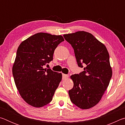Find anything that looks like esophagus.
Masks as SVG:
<instances>
[{
	"label": "esophagus",
	"mask_w": 125,
	"mask_h": 125,
	"mask_svg": "<svg viewBox=\"0 0 125 125\" xmlns=\"http://www.w3.org/2000/svg\"><path fill=\"white\" fill-rule=\"evenodd\" d=\"M68 77H69L68 75L64 74H62V79H67V78H68Z\"/></svg>",
	"instance_id": "1"
}]
</instances>
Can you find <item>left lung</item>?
Wrapping results in <instances>:
<instances>
[{"mask_svg":"<svg viewBox=\"0 0 125 125\" xmlns=\"http://www.w3.org/2000/svg\"><path fill=\"white\" fill-rule=\"evenodd\" d=\"M63 37L73 48L78 66H85L79 74L71 76L74 85L68 92L70 99L80 109H90L100 101L112 77L108 51L103 43L85 31Z\"/></svg>","mask_w":125,"mask_h":125,"instance_id":"left-lung-1","label":"left lung"}]
</instances>
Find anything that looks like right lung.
<instances>
[{
  "label": "right lung",
  "mask_w": 125,
  "mask_h": 125,
  "mask_svg": "<svg viewBox=\"0 0 125 125\" xmlns=\"http://www.w3.org/2000/svg\"><path fill=\"white\" fill-rule=\"evenodd\" d=\"M61 35L37 33L22 41L17 50L12 75L22 98L30 105L41 107L52 101L62 80V73L43 68L53 60Z\"/></svg>",
  "instance_id": "right-lung-1"
}]
</instances>
